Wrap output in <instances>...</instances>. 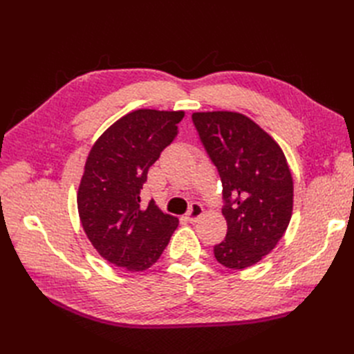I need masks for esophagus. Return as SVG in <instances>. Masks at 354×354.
Here are the masks:
<instances>
[{"instance_id":"1","label":"esophagus","mask_w":354,"mask_h":354,"mask_svg":"<svg viewBox=\"0 0 354 354\" xmlns=\"http://www.w3.org/2000/svg\"><path fill=\"white\" fill-rule=\"evenodd\" d=\"M202 214H203L202 205H199V203H192L190 209H189L187 214H186V218H187L190 223H195V221H198V220L202 217Z\"/></svg>"}]
</instances>
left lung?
<instances>
[{"label": "left lung", "mask_w": 354, "mask_h": 354, "mask_svg": "<svg viewBox=\"0 0 354 354\" xmlns=\"http://www.w3.org/2000/svg\"><path fill=\"white\" fill-rule=\"evenodd\" d=\"M192 121L223 185L227 234L214 255L229 269H245L283 236L292 216L291 171L281 146L248 116L195 112Z\"/></svg>", "instance_id": "8db88e82"}]
</instances>
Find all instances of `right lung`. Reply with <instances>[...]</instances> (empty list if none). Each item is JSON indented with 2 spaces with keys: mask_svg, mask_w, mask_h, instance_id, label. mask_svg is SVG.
Wrapping results in <instances>:
<instances>
[{
  "mask_svg": "<svg viewBox=\"0 0 354 354\" xmlns=\"http://www.w3.org/2000/svg\"><path fill=\"white\" fill-rule=\"evenodd\" d=\"M183 116V111L127 113L97 138L85 162L77 196L84 232L104 260L130 272L155 264L178 226L153 201L140 208V190Z\"/></svg>",
  "mask_w": 354,
  "mask_h": 354,
  "instance_id": "add662e5",
  "label": "right lung"
}]
</instances>
